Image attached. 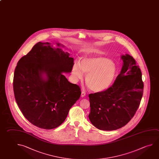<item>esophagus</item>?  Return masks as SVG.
I'll return each instance as SVG.
<instances>
[{"label":"esophagus","instance_id":"1","mask_svg":"<svg viewBox=\"0 0 159 159\" xmlns=\"http://www.w3.org/2000/svg\"><path fill=\"white\" fill-rule=\"evenodd\" d=\"M85 95H86V93H85V92H84V91L81 92V97H84Z\"/></svg>","mask_w":159,"mask_h":159}]
</instances>
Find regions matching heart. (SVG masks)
<instances>
[{
	"label": "heart",
	"instance_id": "1",
	"mask_svg": "<svg viewBox=\"0 0 159 159\" xmlns=\"http://www.w3.org/2000/svg\"><path fill=\"white\" fill-rule=\"evenodd\" d=\"M86 74L85 82L89 89L100 92L107 89L114 80L116 74V65L109 59L102 57H84L79 64L75 62L72 67V75L76 80Z\"/></svg>",
	"mask_w": 159,
	"mask_h": 159
}]
</instances>
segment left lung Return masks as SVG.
Returning <instances> with one entry per match:
<instances>
[{
    "instance_id": "1",
    "label": "left lung",
    "mask_w": 159,
    "mask_h": 159,
    "mask_svg": "<svg viewBox=\"0 0 159 159\" xmlns=\"http://www.w3.org/2000/svg\"><path fill=\"white\" fill-rule=\"evenodd\" d=\"M123 65L114 83L103 92L89 95V118L96 128L113 131L127 124L134 117L142 99V73L135 60L122 55Z\"/></svg>"
}]
</instances>
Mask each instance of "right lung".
<instances>
[{
  "mask_svg": "<svg viewBox=\"0 0 159 159\" xmlns=\"http://www.w3.org/2000/svg\"><path fill=\"white\" fill-rule=\"evenodd\" d=\"M69 56L48 42H39L17 63L15 99L25 118L39 128L51 129L61 125L80 97V87L64 75L72 71L74 59Z\"/></svg>",
  "mask_w": 159,
  "mask_h": 159,
  "instance_id": "obj_1",
  "label": "right lung"
}]
</instances>
